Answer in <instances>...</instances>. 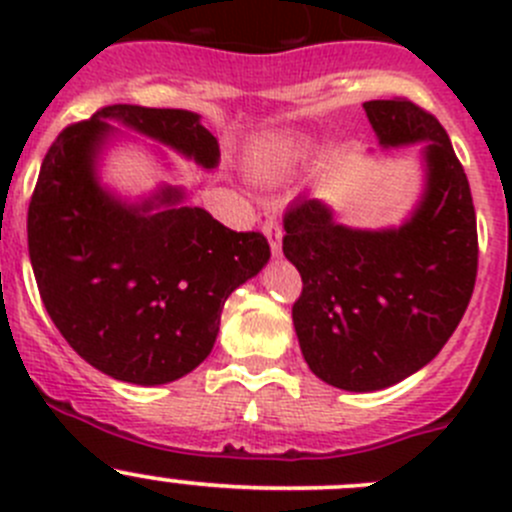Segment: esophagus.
<instances>
[{
	"label": "esophagus",
	"instance_id": "1",
	"mask_svg": "<svg viewBox=\"0 0 512 512\" xmlns=\"http://www.w3.org/2000/svg\"><path fill=\"white\" fill-rule=\"evenodd\" d=\"M262 232L267 235V240H270V247H272V255H280V247H282V227L277 220H265L262 223Z\"/></svg>",
	"mask_w": 512,
	"mask_h": 512
}]
</instances>
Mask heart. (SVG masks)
<instances>
[{"mask_svg": "<svg viewBox=\"0 0 512 512\" xmlns=\"http://www.w3.org/2000/svg\"><path fill=\"white\" fill-rule=\"evenodd\" d=\"M299 156H302V143L294 138H275L255 148L252 165L260 175H275L289 168Z\"/></svg>", "mask_w": 512, "mask_h": 512, "instance_id": "b5f03b06", "label": "heart"}]
</instances>
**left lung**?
<instances>
[{
    "label": "left lung",
    "mask_w": 512,
    "mask_h": 512,
    "mask_svg": "<svg viewBox=\"0 0 512 512\" xmlns=\"http://www.w3.org/2000/svg\"><path fill=\"white\" fill-rule=\"evenodd\" d=\"M381 146L428 141V185L399 230H349L319 200L285 213L282 252L299 270L294 329L309 369L347 391H376L426 366L466 314L478 230L466 170L433 113L409 98L366 101Z\"/></svg>",
    "instance_id": "left-lung-1"
}]
</instances>
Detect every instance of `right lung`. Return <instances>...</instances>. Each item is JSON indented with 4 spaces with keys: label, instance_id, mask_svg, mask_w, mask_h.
Here are the masks:
<instances>
[{
    "label": "right lung",
    "instance_id": "obj_1",
    "mask_svg": "<svg viewBox=\"0 0 512 512\" xmlns=\"http://www.w3.org/2000/svg\"><path fill=\"white\" fill-rule=\"evenodd\" d=\"M121 121L213 168L218 141L198 113L113 103L66 126L46 151L29 200L36 287L81 359L131 384H168L213 352L232 289L270 260L262 232H235L168 188L126 208L98 188L94 156Z\"/></svg>",
    "mask_w": 512,
    "mask_h": 512
}]
</instances>
